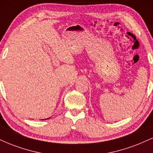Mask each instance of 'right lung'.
I'll return each instance as SVG.
<instances>
[{
  "instance_id": "right-lung-1",
  "label": "right lung",
  "mask_w": 153,
  "mask_h": 153,
  "mask_svg": "<svg viewBox=\"0 0 153 153\" xmlns=\"http://www.w3.org/2000/svg\"><path fill=\"white\" fill-rule=\"evenodd\" d=\"M49 118H50V117H49ZM49 118H47V119H49Z\"/></svg>"
}]
</instances>
